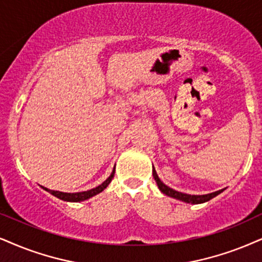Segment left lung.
Returning <instances> with one entry per match:
<instances>
[{"mask_svg":"<svg viewBox=\"0 0 262 262\" xmlns=\"http://www.w3.org/2000/svg\"><path fill=\"white\" fill-rule=\"evenodd\" d=\"M152 174H154V178L156 180V183H157V186L160 188L161 192H163L164 194H167V196L169 197H173L175 200H179V201H183V202H186V203H191V204H200V203H204V202H208L210 201L211 198L216 197L217 194L221 193L224 190H219V191H215L213 193H208V194H187V193H183V192H179V191H175L173 188H170L169 186H167V185L163 184L161 181V179L158 178L157 173H156L155 170V167L154 169H152Z\"/></svg>","mask_w":262,"mask_h":262,"instance_id":"left-lung-1","label":"left lung"}]
</instances>
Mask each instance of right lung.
<instances>
[{
	"label": "right lung",
	"instance_id": "add662e5",
	"mask_svg": "<svg viewBox=\"0 0 262 262\" xmlns=\"http://www.w3.org/2000/svg\"><path fill=\"white\" fill-rule=\"evenodd\" d=\"M115 175V168L114 170H112V173L110 177H108L106 180L104 181L101 185H99V186L92 188V190H88V191H83V192H76V193H68V192H60V191H53V190H49V188H46L43 187V190H46L49 193H52L53 196H55L59 200H62V201H66V202H81V201H85L88 200V198H91L93 196H95V194L100 193L101 191H104L105 188L108 186V184L111 183L112 178H114Z\"/></svg>",
	"mask_w": 262,
	"mask_h": 262
}]
</instances>
